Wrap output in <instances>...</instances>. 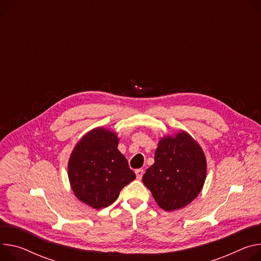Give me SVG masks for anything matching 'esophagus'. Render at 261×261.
<instances>
[{
  "mask_svg": "<svg viewBox=\"0 0 261 261\" xmlns=\"http://www.w3.org/2000/svg\"><path fill=\"white\" fill-rule=\"evenodd\" d=\"M135 174H136L137 179H141V177H143V175H144V170L143 169H138V170L135 171Z\"/></svg>",
  "mask_w": 261,
  "mask_h": 261,
  "instance_id": "obj_1",
  "label": "esophagus"
}]
</instances>
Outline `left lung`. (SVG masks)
Listing matches in <instances>:
<instances>
[{
  "instance_id": "8db88e82",
  "label": "left lung",
  "mask_w": 261,
  "mask_h": 261,
  "mask_svg": "<svg viewBox=\"0 0 261 261\" xmlns=\"http://www.w3.org/2000/svg\"><path fill=\"white\" fill-rule=\"evenodd\" d=\"M155 162L143 176L144 184L165 211L185 207L195 200L206 179V157L200 145L185 131L161 138Z\"/></svg>"
}]
</instances>
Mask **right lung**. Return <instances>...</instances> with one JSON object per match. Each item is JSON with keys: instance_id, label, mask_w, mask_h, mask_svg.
<instances>
[{"instance_id": "right-lung-1", "label": "right lung", "mask_w": 261, "mask_h": 261, "mask_svg": "<svg viewBox=\"0 0 261 261\" xmlns=\"http://www.w3.org/2000/svg\"><path fill=\"white\" fill-rule=\"evenodd\" d=\"M117 145L114 132L94 128L78 141L70 154L67 167L70 186L80 201L94 209L111 205L136 178Z\"/></svg>"}]
</instances>
